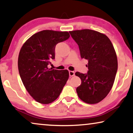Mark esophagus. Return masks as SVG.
<instances>
[{"mask_svg": "<svg viewBox=\"0 0 133 133\" xmlns=\"http://www.w3.org/2000/svg\"><path fill=\"white\" fill-rule=\"evenodd\" d=\"M69 76H75V71H69Z\"/></svg>", "mask_w": 133, "mask_h": 133, "instance_id": "esophagus-1", "label": "esophagus"}]
</instances>
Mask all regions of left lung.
<instances>
[{"instance_id":"obj_1","label":"left lung","mask_w":133,"mask_h":133,"mask_svg":"<svg viewBox=\"0 0 133 133\" xmlns=\"http://www.w3.org/2000/svg\"><path fill=\"white\" fill-rule=\"evenodd\" d=\"M79 45L82 58L88 60L87 73L76 72L81 85L76 88L79 98L95 104L107 96L112 88L118 69L117 54L108 37L91 29L69 31Z\"/></svg>"}]
</instances>
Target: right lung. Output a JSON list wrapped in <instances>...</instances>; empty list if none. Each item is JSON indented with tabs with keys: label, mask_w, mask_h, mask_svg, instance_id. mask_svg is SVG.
Listing matches in <instances>:
<instances>
[{
	"label": "right lung",
	"mask_w": 133,
	"mask_h": 133,
	"mask_svg": "<svg viewBox=\"0 0 133 133\" xmlns=\"http://www.w3.org/2000/svg\"><path fill=\"white\" fill-rule=\"evenodd\" d=\"M69 37L67 31L44 30L32 35L21 48L18 62L19 73L26 90L38 102H52L66 85L69 71L48 69V65L55 58L57 44Z\"/></svg>",
	"instance_id": "right-lung-1"
}]
</instances>
